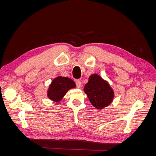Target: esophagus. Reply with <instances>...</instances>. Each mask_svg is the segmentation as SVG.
I'll use <instances>...</instances> for the list:
<instances>
[{"label":"esophagus","mask_w":156,"mask_h":156,"mask_svg":"<svg viewBox=\"0 0 156 156\" xmlns=\"http://www.w3.org/2000/svg\"><path fill=\"white\" fill-rule=\"evenodd\" d=\"M75 84H76V87L77 88H80L81 87V83L79 80H76V81H75Z\"/></svg>","instance_id":"34e87169"}]
</instances>
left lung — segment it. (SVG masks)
Instances as JSON below:
<instances>
[{
  "label": "left lung",
  "instance_id": "obj_1",
  "mask_svg": "<svg viewBox=\"0 0 156 156\" xmlns=\"http://www.w3.org/2000/svg\"><path fill=\"white\" fill-rule=\"evenodd\" d=\"M84 91L92 105L98 109L107 107L114 98V92L109 84L98 74L90 76Z\"/></svg>",
  "mask_w": 156,
  "mask_h": 156
}]
</instances>
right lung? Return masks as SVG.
<instances>
[{"instance_id": "obj_1", "label": "right lung", "mask_w": 156, "mask_h": 156, "mask_svg": "<svg viewBox=\"0 0 156 156\" xmlns=\"http://www.w3.org/2000/svg\"><path fill=\"white\" fill-rule=\"evenodd\" d=\"M75 87L72 79L65 77H57L50 84L48 91V96L50 100L58 102L69 89Z\"/></svg>"}]
</instances>
